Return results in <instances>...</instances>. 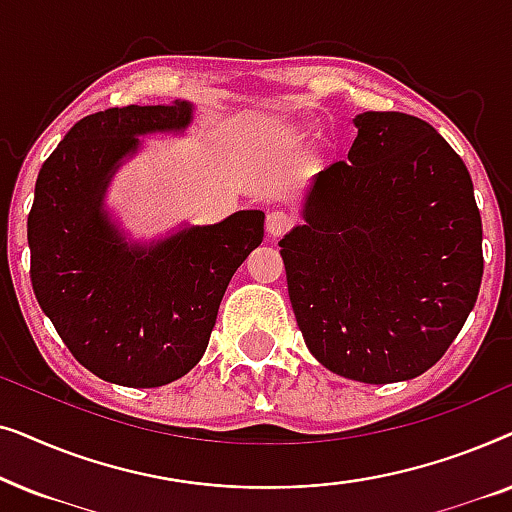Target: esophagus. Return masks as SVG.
Masks as SVG:
<instances>
[{"label": "esophagus", "instance_id": "34e87169", "mask_svg": "<svg viewBox=\"0 0 512 512\" xmlns=\"http://www.w3.org/2000/svg\"><path fill=\"white\" fill-rule=\"evenodd\" d=\"M293 223H296V219L289 212H270L268 219H265V230H268L270 237H282L284 233H289V230L293 228Z\"/></svg>", "mask_w": 512, "mask_h": 512}]
</instances>
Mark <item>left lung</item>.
I'll list each match as a JSON object with an SVG mask.
<instances>
[{
    "label": "left lung",
    "instance_id": "left-lung-1",
    "mask_svg": "<svg viewBox=\"0 0 512 512\" xmlns=\"http://www.w3.org/2000/svg\"><path fill=\"white\" fill-rule=\"evenodd\" d=\"M347 160L314 174L284 240L305 345L349 380L422 375L482 282V221L464 160L417 116L363 111Z\"/></svg>",
    "mask_w": 512,
    "mask_h": 512
}]
</instances>
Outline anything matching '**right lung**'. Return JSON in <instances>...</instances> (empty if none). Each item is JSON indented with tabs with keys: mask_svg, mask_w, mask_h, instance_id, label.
<instances>
[{
	"mask_svg": "<svg viewBox=\"0 0 512 512\" xmlns=\"http://www.w3.org/2000/svg\"><path fill=\"white\" fill-rule=\"evenodd\" d=\"M193 104L81 118L41 165L27 216L30 277L74 359L121 387H163L205 354L230 277L263 242L265 214H230L151 244L128 242L102 202L142 135L181 132Z\"/></svg>",
	"mask_w": 512,
	"mask_h": 512,
	"instance_id": "right-lung-1",
	"label": "right lung"
}]
</instances>
